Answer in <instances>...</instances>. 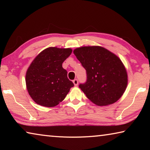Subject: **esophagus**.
<instances>
[{"instance_id": "1", "label": "esophagus", "mask_w": 150, "mask_h": 150, "mask_svg": "<svg viewBox=\"0 0 150 150\" xmlns=\"http://www.w3.org/2000/svg\"><path fill=\"white\" fill-rule=\"evenodd\" d=\"M73 83H74L75 86H77V85H78V80L77 79H75L73 80Z\"/></svg>"}]
</instances>
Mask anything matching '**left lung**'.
<instances>
[{"label": "left lung", "mask_w": 150, "mask_h": 150, "mask_svg": "<svg viewBox=\"0 0 150 150\" xmlns=\"http://www.w3.org/2000/svg\"><path fill=\"white\" fill-rule=\"evenodd\" d=\"M73 53L86 70L87 81L79 87L88 99L98 106L116 102L128 84L127 72L121 60L100 46L78 47Z\"/></svg>", "instance_id": "8db88e82"}]
</instances>
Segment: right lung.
<instances>
[{"instance_id": "right-lung-1", "label": "right lung", "mask_w": 150, "mask_h": 150, "mask_svg": "<svg viewBox=\"0 0 150 150\" xmlns=\"http://www.w3.org/2000/svg\"><path fill=\"white\" fill-rule=\"evenodd\" d=\"M72 52L70 48L48 47L37 55L26 75L27 90L38 105L53 107L64 99L74 86L62 67Z\"/></svg>"}]
</instances>
